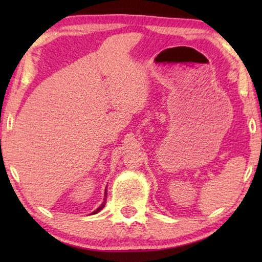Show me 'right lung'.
<instances>
[{
    "label": "right lung",
    "instance_id": "add662e5",
    "mask_svg": "<svg viewBox=\"0 0 262 262\" xmlns=\"http://www.w3.org/2000/svg\"><path fill=\"white\" fill-rule=\"evenodd\" d=\"M105 202H107V187H105V190H104V198H103V202H102V204L99 206V207L94 210V211H92L91 213V215H93V214H97V213H99L100 210H101L103 207H104V205H105Z\"/></svg>",
    "mask_w": 262,
    "mask_h": 262
}]
</instances>
